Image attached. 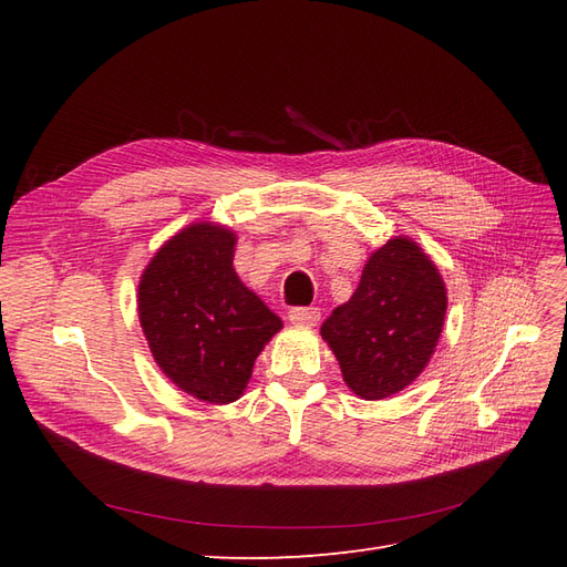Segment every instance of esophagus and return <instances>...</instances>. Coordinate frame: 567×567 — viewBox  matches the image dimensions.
Here are the masks:
<instances>
[{"mask_svg":"<svg viewBox=\"0 0 567 567\" xmlns=\"http://www.w3.org/2000/svg\"><path fill=\"white\" fill-rule=\"evenodd\" d=\"M321 312L317 307H290L288 310V319L300 326H315L319 321Z\"/></svg>","mask_w":567,"mask_h":567,"instance_id":"esophagus-1","label":"esophagus"}]
</instances>
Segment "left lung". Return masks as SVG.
<instances>
[{
  "mask_svg": "<svg viewBox=\"0 0 567 567\" xmlns=\"http://www.w3.org/2000/svg\"><path fill=\"white\" fill-rule=\"evenodd\" d=\"M447 312L442 277L414 241L390 238L362 271L354 296L321 323L342 379L364 400L404 390L435 352Z\"/></svg>",
  "mask_w": 567,
  "mask_h": 567,
  "instance_id": "obj_1",
  "label": "left lung"
}]
</instances>
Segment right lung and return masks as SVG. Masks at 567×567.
<instances>
[{
	"instance_id": "obj_1",
	"label": "right lung",
	"mask_w": 567,
	"mask_h": 567,
	"mask_svg": "<svg viewBox=\"0 0 567 567\" xmlns=\"http://www.w3.org/2000/svg\"><path fill=\"white\" fill-rule=\"evenodd\" d=\"M236 236L210 221L173 236L140 284V321L165 375L196 400L227 404L248 385L281 319L234 271Z\"/></svg>"
}]
</instances>
